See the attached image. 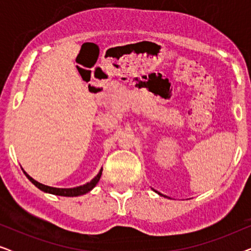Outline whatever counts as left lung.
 Wrapping results in <instances>:
<instances>
[{
  "instance_id": "left-lung-1",
  "label": "left lung",
  "mask_w": 251,
  "mask_h": 251,
  "mask_svg": "<svg viewBox=\"0 0 251 251\" xmlns=\"http://www.w3.org/2000/svg\"><path fill=\"white\" fill-rule=\"evenodd\" d=\"M155 192H156V193H157V194H160V195H162V194H161V193H159V192H157V191H155ZM163 197H166V195H163Z\"/></svg>"
}]
</instances>
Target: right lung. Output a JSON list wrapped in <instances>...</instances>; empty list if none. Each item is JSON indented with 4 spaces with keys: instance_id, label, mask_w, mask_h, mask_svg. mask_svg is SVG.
Returning <instances> with one entry per match:
<instances>
[{
    "instance_id": "1",
    "label": "right lung",
    "mask_w": 251,
    "mask_h": 251,
    "mask_svg": "<svg viewBox=\"0 0 251 251\" xmlns=\"http://www.w3.org/2000/svg\"><path fill=\"white\" fill-rule=\"evenodd\" d=\"M101 171H102V168L99 171L97 176H96L94 179L89 181V183L82 185V186H77V187H74V188H57V187H51V186H47V185H43L39 183V181H36L35 179H33L32 177L29 176V175H27L25 171H24V174L26 175V177L28 178V179L32 181V183L35 185L37 188H40L41 191L43 192H47V193H50V194H54V195H60V197H78V195H83L85 193H88V192H90L92 188H94L97 183L100 179L101 177Z\"/></svg>"
}]
</instances>
